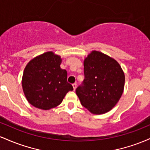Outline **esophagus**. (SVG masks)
<instances>
[{"instance_id":"esophagus-1","label":"esophagus","mask_w":150,"mask_h":150,"mask_svg":"<svg viewBox=\"0 0 150 150\" xmlns=\"http://www.w3.org/2000/svg\"><path fill=\"white\" fill-rule=\"evenodd\" d=\"M73 87L74 90H75V89H76V87H77V84L76 83H73Z\"/></svg>"}]
</instances>
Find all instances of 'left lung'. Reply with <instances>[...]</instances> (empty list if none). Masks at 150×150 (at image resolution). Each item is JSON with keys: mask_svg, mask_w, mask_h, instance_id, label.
Here are the masks:
<instances>
[{"mask_svg": "<svg viewBox=\"0 0 150 150\" xmlns=\"http://www.w3.org/2000/svg\"><path fill=\"white\" fill-rule=\"evenodd\" d=\"M85 79L75 90L81 104L94 114L109 111L119 101L125 75L119 63L99 51H93L84 61Z\"/></svg>", "mask_w": 150, "mask_h": 150, "instance_id": "1", "label": "left lung"}]
</instances>
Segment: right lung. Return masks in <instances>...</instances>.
<instances>
[{"instance_id":"add662e5","label":"right lung","mask_w":150,"mask_h":150,"mask_svg":"<svg viewBox=\"0 0 150 150\" xmlns=\"http://www.w3.org/2000/svg\"><path fill=\"white\" fill-rule=\"evenodd\" d=\"M61 58L52 51L39 55L29 62L22 76L23 92L34 107L49 110L59 105L69 91L67 71L61 68Z\"/></svg>"}]
</instances>
